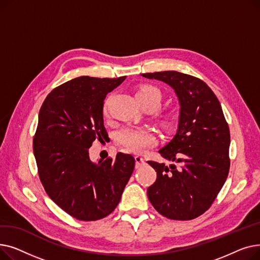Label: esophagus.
Returning a JSON list of instances; mask_svg holds the SVG:
<instances>
[{"label": "esophagus", "mask_w": 260, "mask_h": 260, "mask_svg": "<svg viewBox=\"0 0 260 260\" xmlns=\"http://www.w3.org/2000/svg\"><path fill=\"white\" fill-rule=\"evenodd\" d=\"M135 161H136V169H138V168H140L141 166H143L144 163H145V161H144V159L141 157V156H135Z\"/></svg>", "instance_id": "esophagus-1"}]
</instances>
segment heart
Instances as JSON below:
<instances>
[{"mask_svg": "<svg viewBox=\"0 0 260 260\" xmlns=\"http://www.w3.org/2000/svg\"><path fill=\"white\" fill-rule=\"evenodd\" d=\"M151 97H156L159 101L161 99L160 91L151 85H143L136 92L137 100H144ZM106 112L107 103L104 105V113L106 114ZM155 142L156 138L154 134L144 128L125 127L117 135V143L134 153H142L149 146L154 145Z\"/></svg>", "mask_w": 260, "mask_h": 260, "instance_id": "b5f03b06", "label": "heart"}]
</instances>
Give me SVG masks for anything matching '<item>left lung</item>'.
Here are the masks:
<instances>
[{
    "label": "left lung",
    "instance_id": "obj_1",
    "mask_svg": "<svg viewBox=\"0 0 260 260\" xmlns=\"http://www.w3.org/2000/svg\"><path fill=\"white\" fill-rule=\"evenodd\" d=\"M170 85L178 98V127L159 153L174 163L147 161L157 179L147 197L161 215L190 220L206 212L220 192L230 170V129L220 102L204 82L168 71L141 75Z\"/></svg>",
    "mask_w": 260,
    "mask_h": 260
}]
</instances>
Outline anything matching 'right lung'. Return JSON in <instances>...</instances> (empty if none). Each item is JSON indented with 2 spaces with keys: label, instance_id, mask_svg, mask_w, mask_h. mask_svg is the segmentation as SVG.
Segmentation results:
<instances>
[{
  "label": "right lung",
  "instance_id": "1",
  "mask_svg": "<svg viewBox=\"0 0 260 260\" xmlns=\"http://www.w3.org/2000/svg\"><path fill=\"white\" fill-rule=\"evenodd\" d=\"M125 78H75L49 92L41 106L34 138L40 179L50 199L78 220L111 214L133 174L132 155L92 162L88 151L95 139L108 138L104 99Z\"/></svg>",
  "mask_w": 260,
  "mask_h": 260
}]
</instances>
